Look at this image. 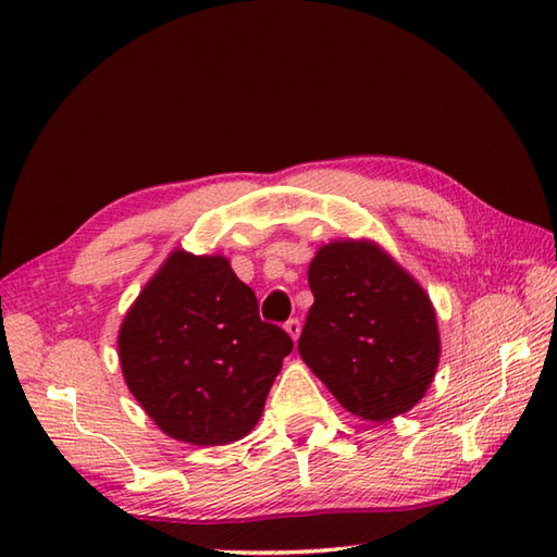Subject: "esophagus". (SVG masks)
I'll use <instances>...</instances> for the list:
<instances>
[{"instance_id":"esophagus-1","label":"esophagus","mask_w":557,"mask_h":557,"mask_svg":"<svg viewBox=\"0 0 557 557\" xmlns=\"http://www.w3.org/2000/svg\"><path fill=\"white\" fill-rule=\"evenodd\" d=\"M285 330H287V335H289L294 342H297L299 335H301V323L297 321V318H292V321H287Z\"/></svg>"}]
</instances>
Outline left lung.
Returning <instances> with one entry per match:
<instances>
[{
	"mask_svg": "<svg viewBox=\"0 0 557 557\" xmlns=\"http://www.w3.org/2000/svg\"><path fill=\"white\" fill-rule=\"evenodd\" d=\"M304 363L354 417L383 423L429 393L441 363L433 301L373 239H333L309 265Z\"/></svg>",
	"mask_w": 557,
	"mask_h": 557,
	"instance_id": "1",
	"label": "left lung"
}]
</instances>
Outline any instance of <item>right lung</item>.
I'll return each mask as SVG.
<instances>
[{
    "mask_svg": "<svg viewBox=\"0 0 557 557\" xmlns=\"http://www.w3.org/2000/svg\"><path fill=\"white\" fill-rule=\"evenodd\" d=\"M289 351V335L260 321L227 256L184 248L152 272L116 335L128 393L164 435L188 445L251 433Z\"/></svg>",
    "mask_w": 557,
    "mask_h": 557,
    "instance_id": "right-lung-1",
    "label": "right lung"
}]
</instances>
